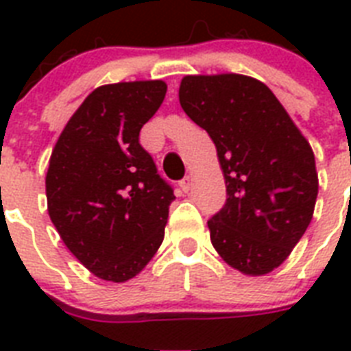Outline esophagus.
I'll list each match as a JSON object with an SVG mask.
<instances>
[{
	"mask_svg": "<svg viewBox=\"0 0 351 351\" xmlns=\"http://www.w3.org/2000/svg\"><path fill=\"white\" fill-rule=\"evenodd\" d=\"M178 186H180V189H182V191H184V193L189 191V189H191V176H184V178H182L180 184H178Z\"/></svg>",
	"mask_w": 351,
	"mask_h": 351,
	"instance_id": "esophagus-1",
	"label": "esophagus"
}]
</instances>
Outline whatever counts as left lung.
<instances>
[{
  "instance_id": "1",
  "label": "left lung",
  "mask_w": 351,
  "mask_h": 351,
  "mask_svg": "<svg viewBox=\"0 0 351 351\" xmlns=\"http://www.w3.org/2000/svg\"><path fill=\"white\" fill-rule=\"evenodd\" d=\"M178 96L224 171L228 198L208 220L211 244L245 275L273 271L311 222L319 180L310 143L277 96L250 76H186Z\"/></svg>"
}]
</instances>
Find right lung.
Instances as JSON below:
<instances>
[{
	"mask_svg": "<svg viewBox=\"0 0 351 351\" xmlns=\"http://www.w3.org/2000/svg\"><path fill=\"white\" fill-rule=\"evenodd\" d=\"M167 85L98 87L69 120L47 171V206L69 251L96 277L129 280L164 240L173 187L140 145Z\"/></svg>",
	"mask_w": 351,
	"mask_h": 351,
	"instance_id": "obj_1",
	"label": "right lung"
}]
</instances>
